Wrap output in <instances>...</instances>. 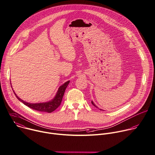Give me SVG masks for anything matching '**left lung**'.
<instances>
[{"instance_id":"8db88e82","label":"left lung","mask_w":155,"mask_h":155,"mask_svg":"<svg viewBox=\"0 0 155 155\" xmlns=\"http://www.w3.org/2000/svg\"><path fill=\"white\" fill-rule=\"evenodd\" d=\"M91 103H92V105H94V106L95 107H96V108H98V107H97V106L95 105V104H94V103L93 102V101H91ZM98 109H99V108H98ZM100 110H101V109H100ZM103 111H104V110H103Z\"/></svg>"}]
</instances>
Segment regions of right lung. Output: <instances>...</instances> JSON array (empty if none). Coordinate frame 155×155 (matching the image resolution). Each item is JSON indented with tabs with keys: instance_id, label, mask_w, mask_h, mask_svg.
<instances>
[{
	"instance_id": "obj_1",
	"label": "right lung",
	"mask_w": 155,
	"mask_h": 155,
	"mask_svg": "<svg viewBox=\"0 0 155 155\" xmlns=\"http://www.w3.org/2000/svg\"><path fill=\"white\" fill-rule=\"evenodd\" d=\"M70 81H68L65 82L63 84L60 86L58 88V91L57 92V94L54 97L53 99H51V100L47 101V102H43V103H36V104H32V103H28L25 101H24L21 98H20L17 94L15 93V92L13 91L14 94H15L16 97L17 98L22 102V104H24L25 105L27 106L28 107L36 110V111H42V112H47V113H51L54 111L61 104L65 90L68 86ZM11 86L12 83H11Z\"/></svg>"
}]
</instances>
